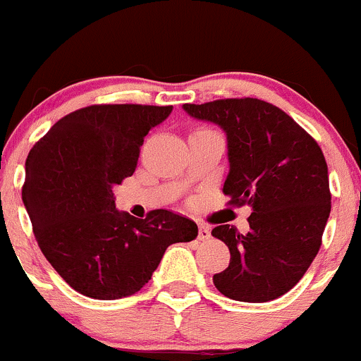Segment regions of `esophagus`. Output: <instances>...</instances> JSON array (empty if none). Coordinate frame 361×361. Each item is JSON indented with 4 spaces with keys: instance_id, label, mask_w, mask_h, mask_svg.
Returning <instances> with one entry per match:
<instances>
[{
    "instance_id": "34e87169",
    "label": "esophagus",
    "mask_w": 361,
    "mask_h": 361,
    "mask_svg": "<svg viewBox=\"0 0 361 361\" xmlns=\"http://www.w3.org/2000/svg\"><path fill=\"white\" fill-rule=\"evenodd\" d=\"M198 238L200 240H209L210 238V228L205 224H198Z\"/></svg>"
}]
</instances>
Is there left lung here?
<instances>
[{"mask_svg":"<svg viewBox=\"0 0 361 361\" xmlns=\"http://www.w3.org/2000/svg\"><path fill=\"white\" fill-rule=\"evenodd\" d=\"M196 119L226 131L230 205H251L249 231L219 224L212 235L230 249V265L214 286L231 300L259 303L283 297L321 247L331 209L328 166L317 142L279 106L258 98L185 103Z\"/></svg>","mask_w":361,"mask_h":361,"instance_id":"obj_1","label":"left lung"}]
</instances>
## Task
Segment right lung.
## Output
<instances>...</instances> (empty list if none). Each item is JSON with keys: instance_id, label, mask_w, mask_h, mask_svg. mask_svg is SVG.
<instances>
[{"instance_id": "obj_1", "label": "right lung", "mask_w": 361, "mask_h": 361, "mask_svg": "<svg viewBox=\"0 0 361 361\" xmlns=\"http://www.w3.org/2000/svg\"><path fill=\"white\" fill-rule=\"evenodd\" d=\"M172 106L91 105L59 119L30 151L23 202L42 252L85 297L116 300L149 283L166 247L198 235L166 209L145 219L116 210L114 188L137 169L140 145Z\"/></svg>"}]
</instances>
